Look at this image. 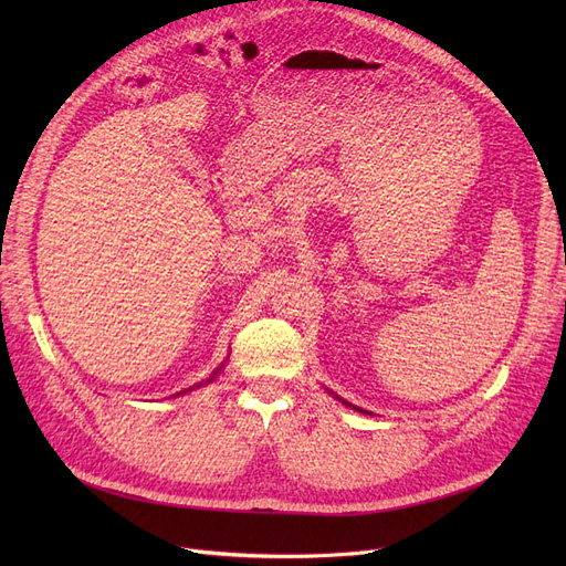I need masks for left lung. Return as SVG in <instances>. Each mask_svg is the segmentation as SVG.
<instances>
[{"instance_id": "1", "label": "left lung", "mask_w": 566, "mask_h": 566, "mask_svg": "<svg viewBox=\"0 0 566 566\" xmlns=\"http://www.w3.org/2000/svg\"><path fill=\"white\" fill-rule=\"evenodd\" d=\"M328 392H331V395H333V397H335V399H339V401H342V403H344V406H350V408H355V410H358V412H367V415H369V410H363V408H358V406H353V403H348V401H344V399H342V397H337V395H335V392H333V390H328Z\"/></svg>"}]
</instances>
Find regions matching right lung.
Instances as JSON below:
<instances>
[{"label": "right lung", "mask_w": 566, "mask_h": 566, "mask_svg": "<svg viewBox=\"0 0 566 566\" xmlns=\"http://www.w3.org/2000/svg\"><path fill=\"white\" fill-rule=\"evenodd\" d=\"M224 365H227V360H224V363H222V365H220V367H218V369H216V371H213V374H211V376H208V378H206V380H201V382H197V385H192V388H188V390H181V392H176V395H174V397H184V395H188V392H192V390H197V388H203V385H208V382H213V380H216V378H218V376H220V374H222V369H224Z\"/></svg>", "instance_id": "right-lung-1"}]
</instances>
